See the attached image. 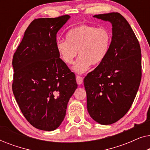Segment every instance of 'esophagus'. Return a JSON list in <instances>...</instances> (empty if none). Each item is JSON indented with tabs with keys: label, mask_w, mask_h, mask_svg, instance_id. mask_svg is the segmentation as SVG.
<instances>
[{
	"label": "esophagus",
	"mask_w": 150,
	"mask_h": 150,
	"mask_svg": "<svg viewBox=\"0 0 150 150\" xmlns=\"http://www.w3.org/2000/svg\"><path fill=\"white\" fill-rule=\"evenodd\" d=\"M76 83L78 85H81V84L83 83V77L80 76H76Z\"/></svg>",
	"instance_id": "34e87169"
}]
</instances>
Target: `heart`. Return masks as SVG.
<instances>
[{"instance_id":"b5f03b06","label":"heart","mask_w":150,"mask_h":150,"mask_svg":"<svg viewBox=\"0 0 150 150\" xmlns=\"http://www.w3.org/2000/svg\"><path fill=\"white\" fill-rule=\"evenodd\" d=\"M65 40L56 43L59 58L65 64L71 65L78 52L80 57L72 68L76 73L82 74L91 65H99L106 59L111 46L112 35L106 28L83 24L69 29Z\"/></svg>"}]
</instances>
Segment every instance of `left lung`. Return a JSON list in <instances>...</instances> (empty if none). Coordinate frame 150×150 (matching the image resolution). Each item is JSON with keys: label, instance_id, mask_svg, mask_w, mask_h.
<instances>
[{"label": "left lung", "instance_id": "obj_1", "mask_svg": "<svg viewBox=\"0 0 150 150\" xmlns=\"http://www.w3.org/2000/svg\"><path fill=\"white\" fill-rule=\"evenodd\" d=\"M94 18L112 24V42L106 59L84 79L87 110L102 125L117 122L127 113L141 79L139 41L128 21L117 12Z\"/></svg>", "mask_w": 150, "mask_h": 150}]
</instances>
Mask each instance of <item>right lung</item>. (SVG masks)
<instances>
[{"instance_id":"obj_1","label":"right lung","mask_w":150,"mask_h":150,"mask_svg":"<svg viewBox=\"0 0 150 150\" xmlns=\"http://www.w3.org/2000/svg\"><path fill=\"white\" fill-rule=\"evenodd\" d=\"M69 18L35 19L13 54V95L26 120L42 130L60 126L78 87L75 74L56 49L57 32Z\"/></svg>"}]
</instances>
